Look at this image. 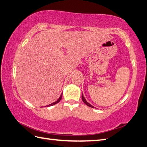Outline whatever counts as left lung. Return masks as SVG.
Returning <instances> with one entry per match:
<instances>
[{
	"instance_id": "obj_1",
	"label": "left lung",
	"mask_w": 147,
	"mask_h": 147,
	"mask_svg": "<svg viewBox=\"0 0 147 147\" xmlns=\"http://www.w3.org/2000/svg\"><path fill=\"white\" fill-rule=\"evenodd\" d=\"M82 100L83 101V102L85 103V104L86 105H87L88 106V107H92V108H94V107H95L94 106H93L92 105L89 104V103L86 101V100L85 99V98L84 97V95H83V93H82Z\"/></svg>"
}]
</instances>
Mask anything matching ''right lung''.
<instances>
[{
  "label": "right lung",
  "mask_w": 147,
  "mask_h": 147,
  "mask_svg": "<svg viewBox=\"0 0 147 147\" xmlns=\"http://www.w3.org/2000/svg\"><path fill=\"white\" fill-rule=\"evenodd\" d=\"M62 93H61V96H59V98L57 100H56V101H55V102H54L52 103V104H49V105H47V106H45V107H49V106H52V105H55V104H57L58 102H59L61 101V98H62Z\"/></svg>",
  "instance_id": "add662e5"
}]
</instances>
